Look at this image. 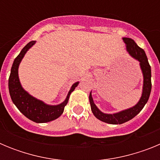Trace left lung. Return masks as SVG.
<instances>
[{
  "instance_id": "8db88e82",
  "label": "left lung",
  "mask_w": 160,
  "mask_h": 160,
  "mask_svg": "<svg viewBox=\"0 0 160 160\" xmlns=\"http://www.w3.org/2000/svg\"><path fill=\"white\" fill-rule=\"evenodd\" d=\"M122 40L126 44V49L128 53L133 58H135L139 62V66H140L142 77H143L142 95H141L138 102L135 106L123 110V111H118V112L114 113V114H107V113H103L102 111H100L97 107V106L94 104L91 91H90V96H89L91 111L93 112L94 116L102 122H107L109 124H115V125L124 123L136 116L148 102L150 94H151V90H152V80H151L152 79V70H151V66L148 62L146 53L143 49L138 47V45L131 38H122Z\"/></svg>"
}]
</instances>
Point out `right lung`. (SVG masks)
Wrapping results in <instances>:
<instances>
[{"label": "right lung", "instance_id": "add662e5", "mask_svg": "<svg viewBox=\"0 0 160 160\" xmlns=\"http://www.w3.org/2000/svg\"><path fill=\"white\" fill-rule=\"evenodd\" d=\"M35 43H36L35 41L29 42L22 49V51L20 52L18 57L14 59L12 68H11L10 75L8 78V90H9L11 99L14 103V105L18 107V110L26 118L38 123H43V122L53 121L62 115L64 111L65 107L67 104L70 94L78 87L79 82H77L72 85L66 99L58 105L46 104L42 100L38 99L29 94L21 84L19 76H18V68L25 53H27L28 50Z\"/></svg>", "mask_w": 160, "mask_h": 160}]
</instances>
